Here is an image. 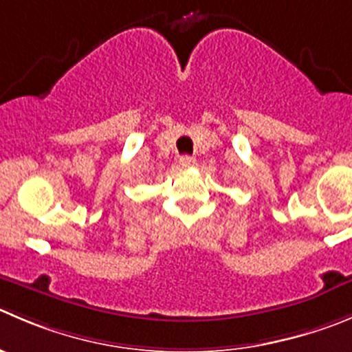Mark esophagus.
Instances as JSON below:
<instances>
[{"label": "esophagus", "instance_id": "obj_1", "mask_svg": "<svg viewBox=\"0 0 352 352\" xmlns=\"http://www.w3.org/2000/svg\"><path fill=\"white\" fill-rule=\"evenodd\" d=\"M179 166L182 167H193L195 166V159H193V157H190V155H182L179 157Z\"/></svg>", "mask_w": 352, "mask_h": 352}]
</instances>
